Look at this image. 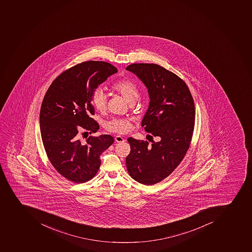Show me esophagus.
Masks as SVG:
<instances>
[{
  "label": "esophagus",
  "mask_w": 252,
  "mask_h": 252,
  "mask_svg": "<svg viewBox=\"0 0 252 252\" xmlns=\"http://www.w3.org/2000/svg\"><path fill=\"white\" fill-rule=\"evenodd\" d=\"M115 142H125V140L123 138L122 136L117 135L115 136Z\"/></svg>",
  "instance_id": "34e87169"
}]
</instances>
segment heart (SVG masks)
Here are the masks:
<instances>
[{"mask_svg":"<svg viewBox=\"0 0 252 252\" xmlns=\"http://www.w3.org/2000/svg\"><path fill=\"white\" fill-rule=\"evenodd\" d=\"M112 89L123 96L129 103H133L138 96L137 85L129 79H122L112 86ZM92 104L99 112L106 110L107 98L102 89L95 90L92 96ZM109 131L126 133L132 129V122L129 119H113L106 123Z\"/></svg>","mask_w":252,"mask_h":252,"instance_id":"obj_1","label":"heart"}]
</instances>
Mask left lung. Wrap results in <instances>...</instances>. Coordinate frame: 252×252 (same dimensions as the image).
I'll list each match as a JSON object with an SVG mask.
<instances>
[{
  "label": "left lung",
  "instance_id": "obj_1",
  "mask_svg": "<svg viewBox=\"0 0 252 252\" xmlns=\"http://www.w3.org/2000/svg\"><path fill=\"white\" fill-rule=\"evenodd\" d=\"M126 70L148 89L150 104L142 126L160 137L151 146L147 141L129 137L127 170L137 182L152 185L173 173L185 158L193 133L195 105L186 83L160 65L133 63Z\"/></svg>",
  "mask_w": 252,
  "mask_h": 252
}]
</instances>
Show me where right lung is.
I'll return each mask as SVG.
<instances>
[{
    "label": "right lung",
    "mask_w": 252,
    "mask_h": 252,
    "mask_svg": "<svg viewBox=\"0 0 252 252\" xmlns=\"http://www.w3.org/2000/svg\"><path fill=\"white\" fill-rule=\"evenodd\" d=\"M118 72L103 61H87L59 75L46 92L40 108L42 142L46 154L60 174L75 183H84L95 176L101 164L100 155L114 142L112 136H90L99 126L92 96L98 85Z\"/></svg>",
    "instance_id": "add662e5"
}]
</instances>
